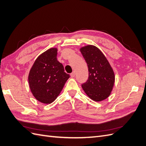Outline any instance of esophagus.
<instances>
[{"mask_svg":"<svg viewBox=\"0 0 146 146\" xmlns=\"http://www.w3.org/2000/svg\"><path fill=\"white\" fill-rule=\"evenodd\" d=\"M75 75H76V74H75L74 72H72L71 74H70V76H71V77H75Z\"/></svg>","mask_w":146,"mask_h":146,"instance_id":"obj_1","label":"esophagus"}]
</instances>
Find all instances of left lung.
Returning <instances> with one entry per match:
<instances>
[{"instance_id": "obj_1", "label": "left lung", "mask_w": 146, "mask_h": 146, "mask_svg": "<svg viewBox=\"0 0 146 146\" xmlns=\"http://www.w3.org/2000/svg\"><path fill=\"white\" fill-rule=\"evenodd\" d=\"M88 65L89 77L82 85L86 94L92 100L102 101L111 94L115 76L112 67L102 52L93 45L80 48Z\"/></svg>"}]
</instances>
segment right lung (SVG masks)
Listing matches in <instances>:
<instances>
[{"label":"right lung","instance_id":"right-lung-1","mask_svg":"<svg viewBox=\"0 0 146 146\" xmlns=\"http://www.w3.org/2000/svg\"><path fill=\"white\" fill-rule=\"evenodd\" d=\"M57 48H50L39 55L29 74V85L33 96L45 104H50L57 98L70 77L57 60Z\"/></svg>","mask_w":146,"mask_h":146}]
</instances>
